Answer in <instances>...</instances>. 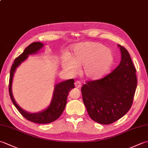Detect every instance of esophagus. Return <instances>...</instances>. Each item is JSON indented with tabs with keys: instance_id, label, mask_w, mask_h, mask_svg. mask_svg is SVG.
Returning a JSON list of instances; mask_svg holds the SVG:
<instances>
[{
	"instance_id": "34e87169",
	"label": "esophagus",
	"mask_w": 148,
	"mask_h": 148,
	"mask_svg": "<svg viewBox=\"0 0 148 148\" xmlns=\"http://www.w3.org/2000/svg\"><path fill=\"white\" fill-rule=\"evenodd\" d=\"M74 84H75V86L76 88H80L81 86V83L79 81H76V82H75Z\"/></svg>"
}]
</instances>
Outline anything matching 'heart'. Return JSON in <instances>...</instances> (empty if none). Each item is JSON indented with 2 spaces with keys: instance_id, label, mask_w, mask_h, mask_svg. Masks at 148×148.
Instances as JSON below:
<instances>
[{
  "instance_id": "b5f03b06",
  "label": "heart",
  "mask_w": 148,
  "mask_h": 148,
  "mask_svg": "<svg viewBox=\"0 0 148 148\" xmlns=\"http://www.w3.org/2000/svg\"><path fill=\"white\" fill-rule=\"evenodd\" d=\"M113 62L114 56L109 49L102 44L88 42L75 46L71 58H64L63 65L72 73H76L78 67L83 66V72L86 77L97 79L108 73Z\"/></svg>"
}]
</instances>
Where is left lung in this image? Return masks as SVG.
I'll list each match as a JSON object with an SVG mask.
<instances>
[{"instance_id":"obj_1","label":"left lung","mask_w":148,"mask_h":148,"mask_svg":"<svg viewBox=\"0 0 148 148\" xmlns=\"http://www.w3.org/2000/svg\"><path fill=\"white\" fill-rule=\"evenodd\" d=\"M118 46L121 61L118 67L103 78L86 81L81 87L90 117L102 125L112 123L129 111L137 88L136 69L129 53Z\"/></svg>"}]
</instances>
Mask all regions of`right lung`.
Masks as SVG:
<instances>
[{
  "instance_id": "right-lung-1",
  "label": "right lung",
  "mask_w": 148,
  "mask_h": 148,
  "mask_svg": "<svg viewBox=\"0 0 148 148\" xmlns=\"http://www.w3.org/2000/svg\"><path fill=\"white\" fill-rule=\"evenodd\" d=\"M42 46L43 44L40 42H33L30 44L29 46H28L20 55H19L17 58H16L11 69L10 77H9V95H10L11 99L14 106L16 107V108L27 120L40 124L49 123L56 120L61 116L65 108L66 103H67V99L69 91L74 88V80L73 79L64 81L62 83L56 84L55 88L52 101L50 103L49 106L46 109L44 110L43 111L40 112H27L25 111L23 109H22L16 103L13 96H12L11 90L12 77H13L16 69L22 62H23L27 58L28 56L30 54L36 53L40 49L42 48Z\"/></svg>"
}]
</instances>
